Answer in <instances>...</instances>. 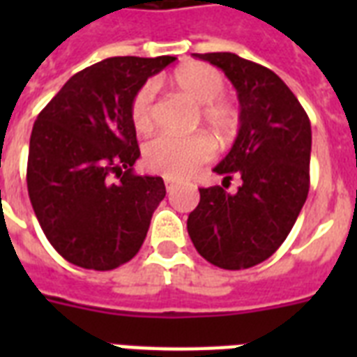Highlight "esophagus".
I'll return each instance as SVG.
<instances>
[{
	"mask_svg": "<svg viewBox=\"0 0 357 357\" xmlns=\"http://www.w3.org/2000/svg\"><path fill=\"white\" fill-rule=\"evenodd\" d=\"M165 187H167L168 192H172V189L176 187V181L174 179H165Z\"/></svg>",
	"mask_w": 357,
	"mask_h": 357,
	"instance_id": "34e87169",
	"label": "esophagus"
}]
</instances>
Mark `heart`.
I'll return each instance as SVG.
<instances>
[{
  "instance_id": "obj_1",
  "label": "heart",
  "mask_w": 357,
  "mask_h": 357,
  "mask_svg": "<svg viewBox=\"0 0 357 357\" xmlns=\"http://www.w3.org/2000/svg\"><path fill=\"white\" fill-rule=\"evenodd\" d=\"M174 86L192 102L202 103V120L220 139H228L238 126V109L220 94L226 89V79L209 64L190 63L179 66L172 75ZM155 86L146 83L131 102V120L139 131H150L155 119ZM215 153L213 140L206 133L159 135L144 148V162L151 172L170 179H183L195 174Z\"/></svg>"
}]
</instances>
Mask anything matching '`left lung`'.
<instances>
[{
    "instance_id": "1",
    "label": "left lung",
    "mask_w": 357,
    "mask_h": 357,
    "mask_svg": "<svg viewBox=\"0 0 357 357\" xmlns=\"http://www.w3.org/2000/svg\"><path fill=\"white\" fill-rule=\"evenodd\" d=\"M217 66L241 105L237 139L215 167L224 183L200 189L187 229L211 265L241 271L259 265L293 229L310 192L311 123L291 89L272 70L235 53H192ZM234 175L241 187L228 193Z\"/></svg>"
}]
</instances>
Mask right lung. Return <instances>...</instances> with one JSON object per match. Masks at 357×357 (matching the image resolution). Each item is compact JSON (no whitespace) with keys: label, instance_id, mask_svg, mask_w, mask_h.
<instances>
[{"label":"right lung","instance_id":"right-lung-1","mask_svg":"<svg viewBox=\"0 0 357 357\" xmlns=\"http://www.w3.org/2000/svg\"><path fill=\"white\" fill-rule=\"evenodd\" d=\"M176 57H111L72 75L36 116L27 190L42 231L72 265L113 271L133 259L167 195L133 172L131 102Z\"/></svg>","mask_w":357,"mask_h":357}]
</instances>
